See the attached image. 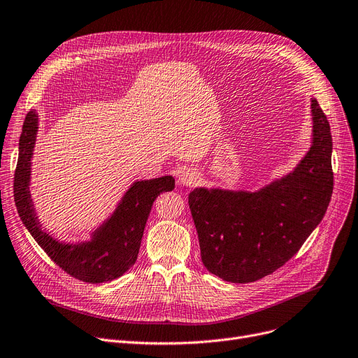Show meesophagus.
Masks as SVG:
<instances>
[{
	"mask_svg": "<svg viewBox=\"0 0 358 358\" xmlns=\"http://www.w3.org/2000/svg\"><path fill=\"white\" fill-rule=\"evenodd\" d=\"M199 180V174L194 169H185V171L180 176V182L184 185H192Z\"/></svg>",
	"mask_w": 358,
	"mask_h": 358,
	"instance_id": "34e87169",
	"label": "esophagus"
}]
</instances>
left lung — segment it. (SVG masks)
Masks as SVG:
<instances>
[{
	"label": "left lung",
	"instance_id": "8db88e82",
	"mask_svg": "<svg viewBox=\"0 0 358 358\" xmlns=\"http://www.w3.org/2000/svg\"><path fill=\"white\" fill-rule=\"evenodd\" d=\"M310 107L313 142L287 177L255 193L196 189L189 194L203 264L224 281L252 283L283 267L328 209L331 127L315 99Z\"/></svg>",
	"mask_w": 358,
	"mask_h": 358
}]
</instances>
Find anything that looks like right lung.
<instances>
[{"label": "right lung", "instance_id": "obj_1", "mask_svg": "<svg viewBox=\"0 0 358 358\" xmlns=\"http://www.w3.org/2000/svg\"><path fill=\"white\" fill-rule=\"evenodd\" d=\"M36 131L37 115L31 110L23 123L14 173V201L24 227L55 264L73 278L97 285L120 277L136 262L150 208L161 193L174 190V178L165 176L136 181L116 212L96 231L90 242L65 245L41 229L33 210L29 180Z\"/></svg>", "mask_w": 358, "mask_h": 358}]
</instances>
